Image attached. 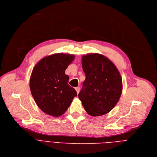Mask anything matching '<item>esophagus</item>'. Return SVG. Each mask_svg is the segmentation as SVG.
<instances>
[{
	"label": "esophagus",
	"mask_w": 157,
	"mask_h": 157,
	"mask_svg": "<svg viewBox=\"0 0 157 157\" xmlns=\"http://www.w3.org/2000/svg\"><path fill=\"white\" fill-rule=\"evenodd\" d=\"M75 90H76V91L77 94H79V90H80V88H79V86H78V87H76V88H75Z\"/></svg>",
	"instance_id": "1"
}]
</instances>
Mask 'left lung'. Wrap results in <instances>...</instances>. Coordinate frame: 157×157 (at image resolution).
I'll list each match as a JSON object with an SVG mask.
<instances>
[{
    "instance_id": "8db88e82",
    "label": "left lung",
    "mask_w": 157,
    "mask_h": 157,
    "mask_svg": "<svg viewBox=\"0 0 157 157\" xmlns=\"http://www.w3.org/2000/svg\"><path fill=\"white\" fill-rule=\"evenodd\" d=\"M86 78L78 97L88 114H105L118 102L122 92V79L114 64L106 56L87 54L82 56Z\"/></svg>"
}]
</instances>
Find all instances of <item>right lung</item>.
<instances>
[{"instance_id":"right-lung-1","label":"right lung","mask_w":157,"mask_h":157,"mask_svg":"<svg viewBox=\"0 0 157 157\" xmlns=\"http://www.w3.org/2000/svg\"><path fill=\"white\" fill-rule=\"evenodd\" d=\"M74 55L56 53L44 57L33 69L30 88L37 106L45 113L59 117L67 110L77 92L68 85L65 69Z\"/></svg>"}]
</instances>
